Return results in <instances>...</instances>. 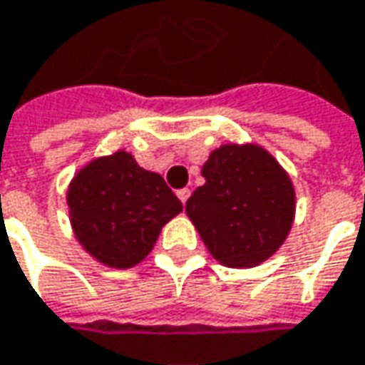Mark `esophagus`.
<instances>
[{"mask_svg":"<svg viewBox=\"0 0 365 365\" xmlns=\"http://www.w3.org/2000/svg\"><path fill=\"white\" fill-rule=\"evenodd\" d=\"M178 198L182 200V204L187 202V198H190V190H187V187H183V190H178Z\"/></svg>","mask_w":365,"mask_h":365,"instance_id":"34e87169","label":"esophagus"}]
</instances>
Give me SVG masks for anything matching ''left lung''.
Here are the masks:
<instances>
[{
	"label": "left lung",
	"mask_w": 365,
	"mask_h": 365,
	"mask_svg": "<svg viewBox=\"0 0 365 365\" xmlns=\"http://www.w3.org/2000/svg\"><path fill=\"white\" fill-rule=\"evenodd\" d=\"M202 178L185 212L215 260L250 268L283 246L295 217V190L268 150L223 144L204 163Z\"/></svg>",
	"instance_id": "obj_1"
}]
</instances>
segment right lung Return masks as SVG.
<instances>
[{
	"mask_svg": "<svg viewBox=\"0 0 365 365\" xmlns=\"http://www.w3.org/2000/svg\"><path fill=\"white\" fill-rule=\"evenodd\" d=\"M68 206L80 246L111 268L142 262L163 225L183 208L161 175L125 150L84 165L70 182Z\"/></svg>",
	"mask_w": 365,
	"mask_h": 365,
	"instance_id": "1",
	"label": "right lung"
}]
</instances>
